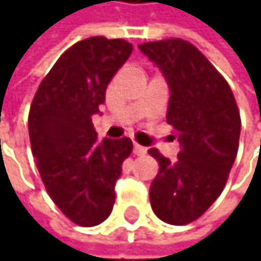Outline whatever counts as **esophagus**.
Returning a JSON list of instances; mask_svg holds the SVG:
<instances>
[{"instance_id": "esophagus-1", "label": "esophagus", "mask_w": 261, "mask_h": 261, "mask_svg": "<svg viewBox=\"0 0 261 261\" xmlns=\"http://www.w3.org/2000/svg\"><path fill=\"white\" fill-rule=\"evenodd\" d=\"M134 153L139 155V156H142V155H145V153H147V148H145V147H142V145H139V144H134Z\"/></svg>"}]
</instances>
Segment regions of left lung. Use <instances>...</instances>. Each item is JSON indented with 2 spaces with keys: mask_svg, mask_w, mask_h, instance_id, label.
<instances>
[{
  "mask_svg": "<svg viewBox=\"0 0 261 261\" xmlns=\"http://www.w3.org/2000/svg\"><path fill=\"white\" fill-rule=\"evenodd\" d=\"M139 48L167 78V122L181 147L176 162L148 150L160 167L150 204L163 222L185 225L204 214L227 183L239 150L240 113L225 78L188 40L145 42Z\"/></svg>",
  "mask_w": 261,
  "mask_h": 261,
  "instance_id": "left-lung-1",
  "label": "left lung"
}]
</instances>
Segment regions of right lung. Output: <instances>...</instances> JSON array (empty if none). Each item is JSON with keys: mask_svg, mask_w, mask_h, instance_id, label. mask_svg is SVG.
<instances>
[{"mask_svg": "<svg viewBox=\"0 0 261 261\" xmlns=\"http://www.w3.org/2000/svg\"><path fill=\"white\" fill-rule=\"evenodd\" d=\"M132 54L124 39L88 37L65 50L42 80L29 111L32 155L48 196L82 227L106 221L132 140H98L91 117Z\"/></svg>", "mask_w": 261, "mask_h": 261, "instance_id": "1", "label": "right lung"}]
</instances>
